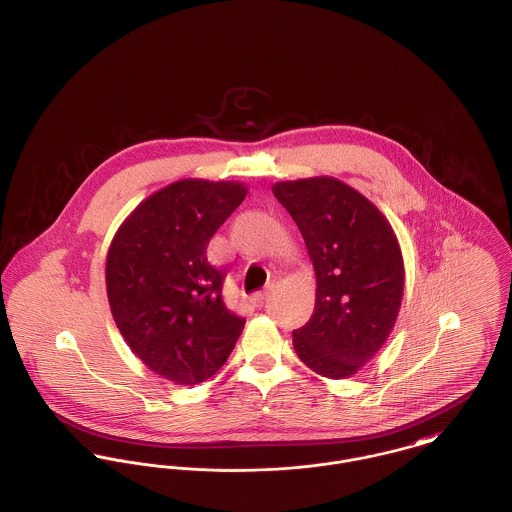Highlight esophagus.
I'll use <instances>...</instances> for the list:
<instances>
[{
    "label": "esophagus",
    "mask_w": 512,
    "mask_h": 512,
    "mask_svg": "<svg viewBox=\"0 0 512 512\" xmlns=\"http://www.w3.org/2000/svg\"><path fill=\"white\" fill-rule=\"evenodd\" d=\"M270 293H272V289L268 287V289H264V291H260V293H254V295L250 297V301L254 303V307H262V305L266 303V299L270 297Z\"/></svg>",
    "instance_id": "1"
}]
</instances>
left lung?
<instances>
[{
    "mask_svg": "<svg viewBox=\"0 0 512 512\" xmlns=\"http://www.w3.org/2000/svg\"><path fill=\"white\" fill-rule=\"evenodd\" d=\"M305 240L317 293L309 323L293 330L301 362L328 379L358 372L389 338L405 289L397 234L358 189L315 176L272 186Z\"/></svg>",
    "mask_w": 512,
    "mask_h": 512,
    "instance_id": "8db88e82",
    "label": "left lung"
}]
</instances>
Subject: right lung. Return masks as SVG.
Masks as SVG:
<instances>
[{
  "instance_id": "add662e5",
  "label": "right lung",
  "mask_w": 512,
  "mask_h": 512,
  "mask_svg": "<svg viewBox=\"0 0 512 512\" xmlns=\"http://www.w3.org/2000/svg\"><path fill=\"white\" fill-rule=\"evenodd\" d=\"M246 193L240 182L178 180L140 201L111 240L113 321L140 362L176 385L219 372L246 323L221 297L225 274L207 262L209 240Z\"/></svg>"
}]
</instances>
